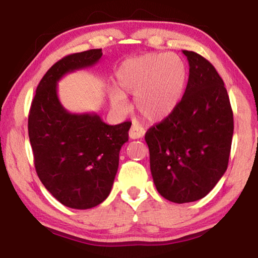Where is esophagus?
<instances>
[{"instance_id":"obj_1","label":"esophagus","mask_w":258,"mask_h":258,"mask_svg":"<svg viewBox=\"0 0 258 258\" xmlns=\"http://www.w3.org/2000/svg\"><path fill=\"white\" fill-rule=\"evenodd\" d=\"M144 135H145V130H144L140 125H138V123H133V125L131 126V130H130V132H128L130 138L139 139V138H142V137H144Z\"/></svg>"}]
</instances>
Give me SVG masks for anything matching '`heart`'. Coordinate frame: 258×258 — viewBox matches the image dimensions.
<instances>
[{"label": "heart", "instance_id": "obj_1", "mask_svg": "<svg viewBox=\"0 0 258 258\" xmlns=\"http://www.w3.org/2000/svg\"><path fill=\"white\" fill-rule=\"evenodd\" d=\"M112 107L126 112V95H136L135 107L144 119L159 122L172 114L183 98L187 71L178 55L149 53L120 64L114 77Z\"/></svg>", "mask_w": 258, "mask_h": 258}]
</instances>
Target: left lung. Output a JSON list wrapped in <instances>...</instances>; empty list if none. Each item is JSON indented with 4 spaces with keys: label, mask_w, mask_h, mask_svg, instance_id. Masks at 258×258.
<instances>
[{
    "label": "left lung",
    "mask_w": 258,
    "mask_h": 258,
    "mask_svg": "<svg viewBox=\"0 0 258 258\" xmlns=\"http://www.w3.org/2000/svg\"><path fill=\"white\" fill-rule=\"evenodd\" d=\"M187 57L188 81L172 114L145 135L157 190L173 203L203 198L225 173L233 135V114L224 82L195 51Z\"/></svg>",
    "instance_id": "8db88e82"
}]
</instances>
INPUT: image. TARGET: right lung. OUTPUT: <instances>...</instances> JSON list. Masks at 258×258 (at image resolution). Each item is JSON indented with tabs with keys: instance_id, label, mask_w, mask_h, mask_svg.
Masks as SVG:
<instances>
[{
	"instance_id": "add662e5",
	"label": "right lung",
	"mask_w": 258,
	"mask_h": 258,
	"mask_svg": "<svg viewBox=\"0 0 258 258\" xmlns=\"http://www.w3.org/2000/svg\"><path fill=\"white\" fill-rule=\"evenodd\" d=\"M101 56V49H89L54 63L37 86L28 116L37 176L61 204L79 210L108 197L131 127L130 121L107 125L97 113H70L57 97L63 75L94 66Z\"/></svg>"
}]
</instances>
